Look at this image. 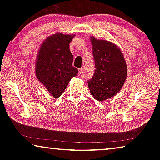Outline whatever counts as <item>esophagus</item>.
<instances>
[{
	"label": "esophagus",
	"instance_id": "obj_1",
	"mask_svg": "<svg viewBox=\"0 0 160 160\" xmlns=\"http://www.w3.org/2000/svg\"><path fill=\"white\" fill-rule=\"evenodd\" d=\"M82 73V68H79V70H78V74L80 75Z\"/></svg>",
	"mask_w": 160,
	"mask_h": 160
}]
</instances>
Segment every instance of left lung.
Wrapping results in <instances>:
<instances>
[{
	"mask_svg": "<svg viewBox=\"0 0 160 160\" xmlns=\"http://www.w3.org/2000/svg\"><path fill=\"white\" fill-rule=\"evenodd\" d=\"M90 39L95 70L88 83L92 95L102 102L120 91L127 76V66L122 52L116 44L93 37Z\"/></svg>",
	"mask_w": 160,
	"mask_h": 160,
	"instance_id": "8db88e82",
	"label": "left lung"
}]
</instances>
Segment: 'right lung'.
Instances as JSON below:
<instances>
[{"label":"right lung","mask_w":160,"mask_h":160,"mask_svg":"<svg viewBox=\"0 0 160 160\" xmlns=\"http://www.w3.org/2000/svg\"><path fill=\"white\" fill-rule=\"evenodd\" d=\"M75 34L56 33L42 43L36 60L35 72L37 79L54 98H58L78 70L72 66L73 56L70 43Z\"/></svg>","instance_id":"add662e5"}]
</instances>
